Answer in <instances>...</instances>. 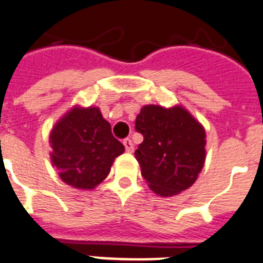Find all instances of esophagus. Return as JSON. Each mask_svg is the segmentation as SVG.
Listing matches in <instances>:
<instances>
[{
    "mask_svg": "<svg viewBox=\"0 0 263 263\" xmlns=\"http://www.w3.org/2000/svg\"><path fill=\"white\" fill-rule=\"evenodd\" d=\"M123 144H124V148L127 152H129V154H132V152H134L135 148H134V143H132L131 139H124V140H123Z\"/></svg>",
    "mask_w": 263,
    "mask_h": 263,
    "instance_id": "1",
    "label": "esophagus"
}]
</instances>
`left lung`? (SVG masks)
Returning <instances> with one entry per match:
<instances>
[{
	"instance_id": "obj_1",
	"label": "left lung",
	"mask_w": 263,
	"mask_h": 263,
	"mask_svg": "<svg viewBox=\"0 0 263 263\" xmlns=\"http://www.w3.org/2000/svg\"><path fill=\"white\" fill-rule=\"evenodd\" d=\"M143 143L135 151L141 175L161 197L179 195L195 184L205 163V129L185 108L144 106L136 116Z\"/></svg>"
}]
</instances>
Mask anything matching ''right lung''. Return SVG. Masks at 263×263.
Returning <instances> with one entry per match:
<instances>
[{
  "mask_svg": "<svg viewBox=\"0 0 263 263\" xmlns=\"http://www.w3.org/2000/svg\"><path fill=\"white\" fill-rule=\"evenodd\" d=\"M52 165L67 185L93 189L111 171L124 145L114 138L111 125L98 107H74L50 134Z\"/></svg>",
  "mask_w": 263,
  "mask_h": 263,
  "instance_id": "right-lung-1",
  "label": "right lung"
}]
</instances>
